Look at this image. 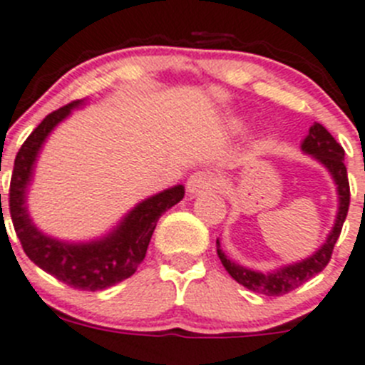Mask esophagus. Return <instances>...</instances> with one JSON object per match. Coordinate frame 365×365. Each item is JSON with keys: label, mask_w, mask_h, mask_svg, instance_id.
<instances>
[{"label": "esophagus", "mask_w": 365, "mask_h": 365, "mask_svg": "<svg viewBox=\"0 0 365 365\" xmlns=\"http://www.w3.org/2000/svg\"><path fill=\"white\" fill-rule=\"evenodd\" d=\"M219 179L213 175L208 170H200V172H195L190 175L188 182H186V188H188V193L195 195V193L208 192V190L219 188Z\"/></svg>", "instance_id": "esophagus-1"}]
</instances>
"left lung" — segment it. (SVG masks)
<instances>
[{
  "instance_id": "obj_1",
  "label": "left lung",
  "mask_w": 365,
  "mask_h": 365,
  "mask_svg": "<svg viewBox=\"0 0 365 365\" xmlns=\"http://www.w3.org/2000/svg\"><path fill=\"white\" fill-rule=\"evenodd\" d=\"M300 148H302L304 153L319 160L320 165L329 172L331 179L336 186V195H339V210H336L335 224H333V228H331L329 235L326 237L322 246L313 255L306 257L299 262L286 264V266L277 267L273 272L262 273L230 260L226 253L220 250V240L217 239V255H219L222 266L226 267V272L232 275V279L242 284L244 287L260 293V295H286V293L293 292L295 287H299L300 284L315 277L317 273L322 272L327 262H329L335 242L339 240L340 232H342V224L346 220L347 210H349V180H347V170L346 165H344V148L335 141V137L331 135L320 123H313Z\"/></svg>"
}]
</instances>
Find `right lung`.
<instances>
[{
  "mask_svg": "<svg viewBox=\"0 0 365 365\" xmlns=\"http://www.w3.org/2000/svg\"><path fill=\"white\" fill-rule=\"evenodd\" d=\"M83 105L85 99H78L48 113L38 128L26 137L14 160L9 206L16 235L21 240L26 257L36 266L70 287L83 292H99L135 273L137 266L145 259L157 220L166 210L182 200L185 186H172L141 200L117 222V226L98 239L68 242L43 233L30 219L26 205L29 186L34 179L36 160L52 130L65 121L72 110L81 108Z\"/></svg>",
  "mask_w": 365,
  "mask_h": 365,
  "instance_id": "right-lung-1",
  "label": "right lung"
}]
</instances>
